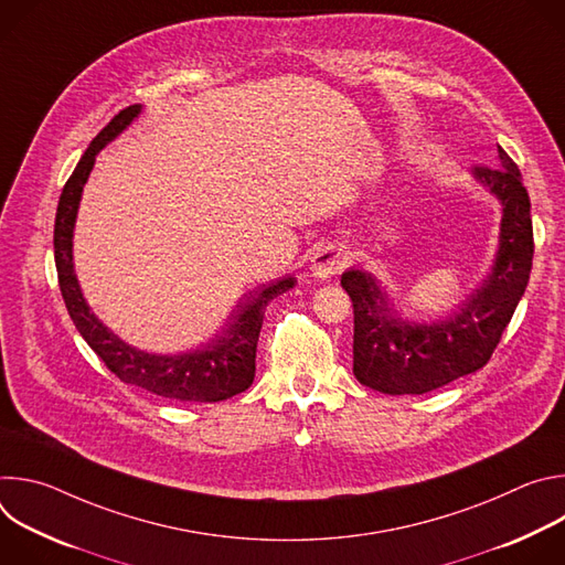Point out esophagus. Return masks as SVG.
Masks as SVG:
<instances>
[{
  "label": "esophagus",
  "instance_id": "obj_1",
  "mask_svg": "<svg viewBox=\"0 0 565 565\" xmlns=\"http://www.w3.org/2000/svg\"><path fill=\"white\" fill-rule=\"evenodd\" d=\"M349 250L338 246V244H327L317 248V253L312 255V264H310V273L317 279H331L335 275H340L347 264H349Z\"/></svg>",
  "mask_w": 565,
  "mask_h": 565
}]
</instances>
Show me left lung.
<instances>
[{
    "instance_id": "1",
    "label": "left lung",
    "mask_w": 565,
    "mask_h": 565,
    "mask_svg": "<svg viewBox=\"0 0 565 565\" xmlns=\"http://www.w3.org/2000/svg\"><path fill=\"white\" fill-rule=\"evenodd\" d=\"M499 160V168H473V179L503 205L497 262L458 312L438 324L405 321L373 275H342L353 301V373L362 384L388 395H423L490 362L525 292L534 255L527 190L501 145Z\"/></svg>"
}]
</instances>
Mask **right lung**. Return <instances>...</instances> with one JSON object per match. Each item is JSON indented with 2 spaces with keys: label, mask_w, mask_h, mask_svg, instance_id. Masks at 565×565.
Here are the masks:
<instances>
[{
  "label": "right lung",
  "mask_w": 565,
  "mask_h": 565,
  "mask_svg": "<svg viewBox=\"0 0 565 565\" xmlns=\"http://www.w3.org/2000/svg\"><path fill=\"white\" fill-rule=\"evenodd\" d=\"M138 114L140 105H131L111 118V122L92 140L83 158H79V163L60 194L53 230L60 290L75 329L118 380L179 402L227 399L253 384L257 342L266 306L270 299L295 286L292 277L264 286L250 292L248 299L238 301L223 333L205 349L181 355H153L131 349L103 324L89 310L73 273V225L83 188L94 170L98 151L111 142Z\"/></svg>",
  "instance_id": "add662e5"
}]
</instances>
